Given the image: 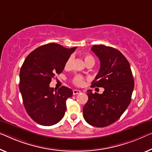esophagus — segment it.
Here are the masks:
<instances>
[{
    "label": "esophagus",
    "mask_w": 152,
    "mask_h": 152,
    "mask_svg": "<svg viewBox=\"0 0 152 152\" xmlns=\"http://www.w3.org/2000/svg\"><path fill=\"white\" fill-rule=\"evenodd\" d=\"M81 93V91L80 90H73V94L74 95H76V94H79Z\"/></svg>",
    "instance_id": "34e87169"
}]
</instances>
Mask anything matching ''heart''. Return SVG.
I'll return each mask as SVG.
<instances>
[{
  "label": "heart",
  "instance_id": "1",
  "mask_svg": "<svg viewBox=\"0 0 152 152\" xmlns=\"http://www.w3.org/2000/svg\"><path fill=\"white\" fill-rule=\"evenodd\" d=\"M83 58L86 64L88 62H94V59L92 56L90 54H86L83 56ZM74 60V56H71L68 59H67L66 63H65V68L68 69L70 68L72 64H73ZM73 83L75 84V85L77 86H81L84 84V78L83 76L80 75H77L76 76H75L73 79Z\"/></svg>",
  "mask_w": 152,
  "mask_h": 152
}]
</instances>
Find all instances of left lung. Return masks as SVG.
Segmentation results:
<instances>
[{
	"label": "left lung",
	"mask_w": 152,
	"mask_h": 152,
	"mask_svg": "<svg viewBox=\"0 0 152 152\" xmlns=\"http://www.w3.org/2000/svg\"><path fill=\"white\" fill-rule=\"evenodd\" d=\"M91 50L100 62L91 86L104 88V91L99 94L88 90L83 118L93 126L105 127L116 122L129 105L134 79L129 62L120 51L103 45H93Z\"/></svg>",
	"instance_id": "1"
}]
</instances>
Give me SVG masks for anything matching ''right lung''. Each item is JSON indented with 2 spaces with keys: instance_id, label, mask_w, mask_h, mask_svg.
Instances as JSON below:
<instances>
[{
  "instance_id": "1",
  "label": "right lung",
  "mask_w": 152,
  "mask_h": 152,
  "mask_svg": "<svg viewBox=\"0 0 152 152\" xmlns=\"http://www.w3.org/2000/svg\"><path fill=\"white\" fill-rule=\"evenodd\" d=\"M76 48L54 43L43 45L29 53L21 67L19 88L23 103L28 115L39 124H56L64 115L66 100L73 91L65 86L54 90L50 83L56 74L63 71Z\"/></svg>"
}]
</instances>
